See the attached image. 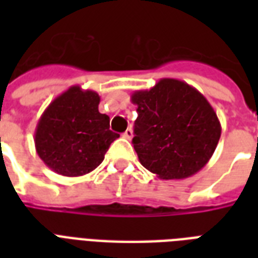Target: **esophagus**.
<instances>
[{
  "instance_id": "obj_1",
  "label": "esophagus",
  "mask_w": 258,
  "mask_h": 258,
  "mask_svg": "<svg viewBox=\"0 0 258 258\" xmlns=\"http://www.w3.org/2000/svg\"><path fill=\"white\" fill-rule=\"evenodd\" d=\"M133 135H134L133 130H131V128H127V130H125V131H124V133H123V135H121V137L125 138V139H131V138H133Z\"/></svg>"
}]
</instances>
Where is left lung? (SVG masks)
I'll list each match as a JSON object with an SVG mask.
<instances>
[{"mask_svg": "<svg viewBox=\"0 0 258 258\" xmlns=\"http://www.w3.org/2000/svg\"><path fill=\"white\" fill-rule=\"evenodd\" d=\"M138 105L133 139L139 162L161 179H183L212 158L221 123L206 97L187 83L161 79L151 89L135 91Z\"/></svg>", "mask_w": 258, "mask_h": 258, "instance_id": "left-lung-1", "label": "left lung"}]
</instances>
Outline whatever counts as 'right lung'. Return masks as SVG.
Wrapping results in <instances>:
<instances>
[{
  "label": "right lung",
  "mask_w": 258,
  "mask_h": 258,
  "mask_svg": "<svg viewBox=\"0 0 258 258\" xmlns=\"http://www.w3.org/2000/svg\"><path fill=\"white\" fill-rule=\"evenodd\" d=\"M99 103L95 91L74 86L46 107L34 131V146L50 170L80 176L103 162L119 134L109 130V117L99 112Z\"/></svg>",
  "instance_id": "1"
}]
</instances>
